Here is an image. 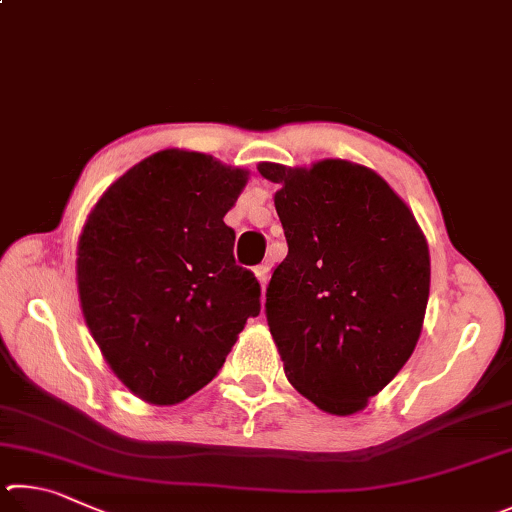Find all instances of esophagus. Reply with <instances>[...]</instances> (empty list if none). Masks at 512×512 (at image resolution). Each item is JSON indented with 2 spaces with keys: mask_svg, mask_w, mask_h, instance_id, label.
Returning <instances> with one entry per match:
<instances>
[{
  "mask_svg": "<svg viewBox=\"0 0 512 512\" xmlns=\"http://www.w3.org/2000/svg\"><path fill=\"white\" fill-rule=\"evenodd\" d=\"M254 274H256V279L261 281V285L265 288V285H267V276H270V267H267V265H258L256 270H254Z\"/></svg>",
  "mask_w": 512,
  "mask_h": 512,
  "instance_id": "34e87169",
  "label": "esophagus"
}]
</instances>
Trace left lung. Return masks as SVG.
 I'll list each match as a JSON object with an SVG mask.
<instances>
[{
    "label": "left lung",
    "mask_w": 512,
    "mask_h": 512,
    "mask_svg": "<svg viewBox=\"0 0 512 512\" xmlns=\"http://www.w3.org/2000/svg\"><path fill=\"white\" fill-rule=\"evenodd\" d=\"M288 256L267 288V324L292 387L337 416L366 407L416 348L429 249L414 213L373 170L342 159L258 164Z\"/></svg>",
    "instance_id": "8db88e82"
}]
</instances>
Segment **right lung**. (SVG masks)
<instances>
[{
  "label": "right lung",
  "instance_id": "1",
  "mask_svg": "<svg viewBox=\"0 0 512 512\" xmlns=\"http://www.w3.org/2000/svg\"><path fill=\"white\" fill-rule=\"evenodd\" d=\"M245 182L209 155L161 150L116 179L85 222V321L116 378L152 405L206 387L261 315V283L236 265V231L222 220Z\"/></svg>",
  "mask_w": 512,
  "mask_h": 512
}]
</instances>
